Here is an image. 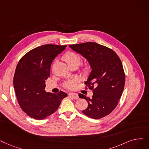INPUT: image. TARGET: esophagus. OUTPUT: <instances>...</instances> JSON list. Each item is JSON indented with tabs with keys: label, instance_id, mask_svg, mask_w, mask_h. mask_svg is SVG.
Instances as JSON below:
<instances>
[{
	"label": "esophagus",
	"instance_id": "1",
	"mask_svg": "<svg viewBox=\"0 0 149 149\" xmlns=\"http://www.w3.org/2000/svg\"><path fill=\"white\" fill-rule=\"evenodd\" d=\"M69 95L70 97H72V98L74 99H77L79 98L78 94H76V93H69Z\"/></svg>",
	"mask_w": 149,
	"mask_h": 149
}]
</instances>
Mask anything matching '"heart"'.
<instances>
[{
  "instance_id": "1",
  "label": "heart",
  "mask_w": 149,
  "mask_h": 149,
  "mask_svg": "<svg viewBox=\"0 0 149 149\" xmlns=\"http://www.w3.org/2000/svg\"><path fill=\"white\" fill-rule=\"evenodd\" d=\"M63 60L66 62L69 66L73 65L79 66L81 61V58L79 55L76 54L75 53L72 52H69L63 56ZM91 68L90 66L88 65V64H86L83 68L84 72L86 74H88L91 72ZM79 81V79H75L73 80L66 82L65 83V86L68 89H74L76 86V83Z\"/></svg>"
}]
</instances>
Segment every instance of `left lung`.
<instances>
[{"label":"left lung","instance_id":"obj_1","mask_svg":"<svg viewBox=\"0 0 149 149\" xmlns=\"http://www.w3.org/2000/svg\"><path fill=\"white\" fill-rule=\"evenodd\" d=\"M69 47L86 59L91 68L85 83L93 89L92 98L79 94L88 103L83 113L95 119L105 117L118 105L124 91L125 77L120 58L113 50L95 42L69 45Z\"/></svg>","mask_w":149,"mask_h":149}]
</instances>
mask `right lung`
I'll return each instance as SVG.
<instances>
[{
  "mask_svg": "<svg viewBox=\"0 0 149 149\" xmlns=\"http://www.w3.org/2000/svg\"><path fill=\"white\" fill-rule=\"evenodd\" d=\"M66 46L42 45L29 51L17 64L13 79L16 97L21 109L31 118L48 117L68 95L63 91L54 94L44 90L52 63Z\"/></svg>",
  "mask_w": 149,
  "mask_h": 149,
  "instance_id": "right-lung-1",
  "label": "right lung"
}]
</instances>
